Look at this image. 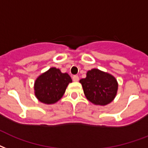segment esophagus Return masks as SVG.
Wrapping results in <instances>:
<instances>
[{"mask_svg":"<svg viewBox=\"0 0 148 148\" xmlns=\"http://www.w3.org/2000/svg\"><path fill=\"white\" fill-rule=\"evenodd\" d=\"M72 78H73L74 82H78L79 81V77L77 75H74V76L72 77Z\"/></svg>","mask_w":148,"mask_h":148,"instance_id":"1","label":"esophagus"}]
</instances>
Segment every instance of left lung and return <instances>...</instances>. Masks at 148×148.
I'll use <instances>...</instances> for the list:
<instances>
[{
  "label": "left lung",
  "instance_id": "8db88e82",
  "mask_svg": "<svg viewBox=\"0 0 148 148\" xmlns=\"http://www.w3.org/2000/svg\"><path fill=\"white\" fill-rule=\"evenodd\" d=\"M87 99L95 105L106 106L116 95L118 83L110 74L99 69L87 72L86 77L80 80Z\"/></svg>",
  "mask_w": 148,
  "mask_h": 148
}]
</instances>
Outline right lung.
<instances>
[{"instance_id":"add662e5","label":"right lung","mask_w":148,"mask_h":148,"mask_svg":"<svg viewBox=\"0 0 148 148\" xmlns=\"http://www.w3.org/2000/svg\"><path fill=\"white\" fill-rule=\"evenodd\" d=\"M71 82L72 79L69 74L51 67L36 80L34 84L35 95L42 103L53 104L63 97Z\"/></svg>"}]
</instances>
